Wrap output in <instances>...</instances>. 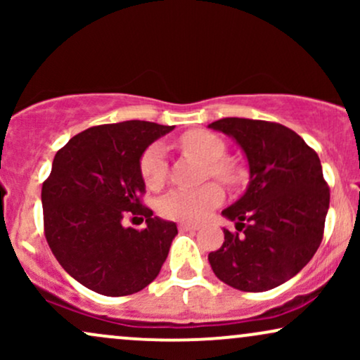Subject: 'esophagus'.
<instances>
[{
	"label": "esophagus",
	"mask_w": 360,
	"mask_h": 360,
	"mask_svg": "<svg viewBox=\"0 0 360 360\" xmlns=\"http://www.w3.org/2000/svg\"><path fill=\"white\" fill-rule=\"evenodd\" d=\"M179 230L181 232H196L198 226L191 225V223H179Z\"/></svg>",
	"instance_id": "34e87169"
}]
</instances>
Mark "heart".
<instances>
[{"label":"heart","mask_w":360,"mask_h":360,"mask_svg":"<svg viewBox=\"0 0 360 360\" xmlns=\"http://www.w3.org/2000/svg\"><path fill=\"white\" fill-rule=\"evenodd\" d=\"M179 146L188 155L206 164V176L220 179L223 184L233 186L240 179L235 164L223 159L225 143L218 135L206 130H193L179 139ZM140 176L148 189H159L166 181V159L160 143H152L143 150L139 162ZM223 201V189L218 183H206L194 189H172L159 201V213L164 218L177 221H201Z\"/></svg>","instance_id":"1"}]
</instances>
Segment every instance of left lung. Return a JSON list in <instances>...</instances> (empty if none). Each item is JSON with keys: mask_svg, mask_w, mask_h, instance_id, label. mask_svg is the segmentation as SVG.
<instances>
[{"mask_svg": "<svg viewBox=\"0 0 360 360\" xmlns=\"http://www.w3.org/2000/svg\"><path fill=\"white\" fill-rule=\"evenodd\" d=\"M210 128L235 139L249 160V188L221 214L237 232L210 252L218 279L260 292L286 283L311 260L323 238L330 188L318 154L291 128L274 122L221 118Z\"/></svg>", "mask_w": 360, "mask_h": 360, "instance_id": "8db88e82", "label": "left lung"}]
</instances>
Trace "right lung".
<instances>
[{"mask_svg": "<svg viewBox=\"0 0 360 360\" xmlns=\"http://www.w3.org/2000/svg\"><path fill=\"white\" fill-rule=\"evenodd\" d=\"M172 128L140 120L91 127L53 157L42 186L44 233L64 271L91 291H142L167 259L177 226L142 205L139 162ZM127 216L146 219L148 226L125 229Z\"/></svg>", "mask_w": 360, "mask_h": 360, "instance_id": "add662e5", "label": "right lung"}]
</instances>
